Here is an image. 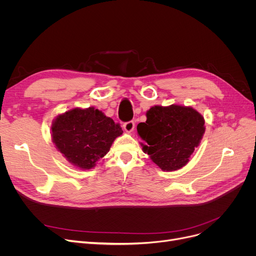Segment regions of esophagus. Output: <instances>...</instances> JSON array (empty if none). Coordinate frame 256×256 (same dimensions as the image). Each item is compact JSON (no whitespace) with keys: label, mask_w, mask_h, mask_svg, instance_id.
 I'll return each mask as SVG.
<instances>
[{"label":"esophagus","mask_w":256,"mask_h":256,"mask_svg":"<svg viewBox=\"0 0 256 256\" xmlns=\"http://www.w3.org/2000/svg\"><path fill=\"white\" fill-rule=\"evenodd\" d=\"M124 128L126 132H132L134 130V128H135V122H134V121H128V122H126L124 124Z\"/></svg>","instance_id":"obj_1"}]
</instances>
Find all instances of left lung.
<instances>
[{
	"label": "left lung",
	"mask_w": 256,
	"mask_h": 256,
	"mask_svg": "<svg viewBox=\"0 0 256 256\" xmlns=\"http://www.w3.org/2000/svg\"><path fill=\"white\" fill-rule=\"evenodd\" d=\"M204 118L190 106H154L146 121L137 126L142 150L163 171H176L189 162L199 146L206 126Z\"/></svg>",
	"instance_id": "obj_1"
}]
</instances>
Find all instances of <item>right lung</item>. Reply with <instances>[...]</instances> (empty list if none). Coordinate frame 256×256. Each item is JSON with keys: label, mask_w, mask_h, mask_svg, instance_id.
Returning a JSON list of instances; mask_svg holds the SVG:
<instances>
[{"label": "right lung", "mask_w": 256, "mask_h": 256, "mask_svg": "<svg viewBox=\"0 0 256 256\" xmlns=\"http://www.w3.org/2000/svg\"><path fill=\"white\" fill-rule=\"evenodd\" d=\"M52 141L72 166L90 170L109 152L122 128L94 106L72 108L52 121Z\"/></svg>", "instance_id": "right-lung-1"}]
</instances>
